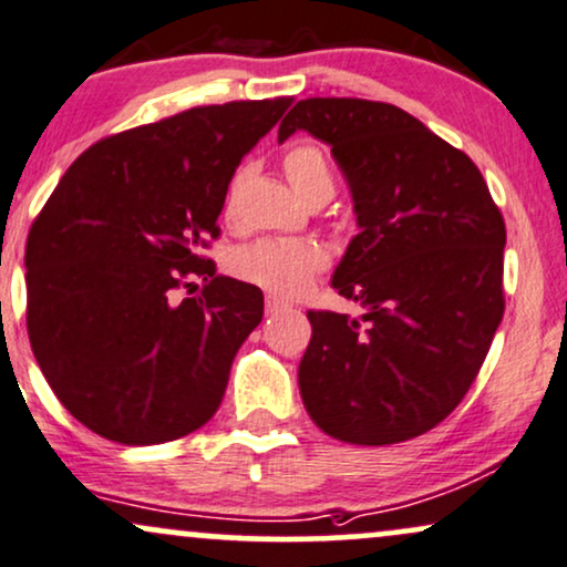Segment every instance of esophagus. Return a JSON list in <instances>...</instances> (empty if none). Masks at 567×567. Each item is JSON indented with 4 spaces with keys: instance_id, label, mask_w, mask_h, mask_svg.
I'll use <instances>...</instances> for the list:
<instances>
[{
    "instance_id": "esophagus-1",
    "label": "esophagus",
    "mask_w": 567,
    "mask_h": 567,
    "mask_svg": "<svg viewBox=\"0 0 567 567\" xmlns=\"http://www.w3.org/2000/svg\"><path fill=\"white\" fill-rule=\"evenodd\" d=\"M266 313H279V311H285L288 309V303L285 301H279V298H266Z\"/></svg>"
}]
</instances>
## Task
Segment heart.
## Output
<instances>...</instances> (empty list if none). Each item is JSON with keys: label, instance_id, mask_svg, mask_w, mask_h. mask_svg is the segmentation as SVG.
I'll use <instances>...</instances> for the list:
<instances>
[{"label": "heart", "instance_id": "1", "mask_svg": "<svg viewBox=\"0 0 567 567\" xmlns=\"http://www.w3.org/2000/svg\"><path fill=\"white\" fill-rule=\"evenodd\" d=\"M285 174L303 200L322 195L332 197L336 193V176H332L324 150L313 142H298L285 153ZM248 176L250 166L237 168V174L231 176L227 214L235 210V200ZM327 264L330 258L322 245L311 240H288V237H261V240L237 248L231 256V271L237 277L279 298L301 296L313 282V277L327 269Z\"/></svg>", "mask_w": 567, "mask_h": 567}]
</instances>
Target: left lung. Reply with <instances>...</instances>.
<instances>
[{"mask_svg": "<svg viewBox=\"0 0 567 567\" xmlns=\"http://www.w3.org/2000/svg\"><path fill=\"white\" fill-rule=\"evenodd\" d=\"M332 147L359 235L332 275L359 319L309 311L303 406L332 439L427 433L478 378L504 317V218L473 161L388 102L309 97L279 124Z\"/></svg>", "mask_w": 567, "mask_h": 567, "instance_id": "obj_1", "label": "left lung"}]
</instances>
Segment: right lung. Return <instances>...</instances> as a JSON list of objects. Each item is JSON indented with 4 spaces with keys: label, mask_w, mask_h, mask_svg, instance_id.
Here are the masks:
<instances>
[{
    "label": "right lung",
    "mask_w": 567,
    "mask_h": 567,
    "mask_svg": "<svg viewBox=\"0 0 567 567\" xmlns=\"http://www.w3.org/2000/svg\"><path fill=\"white\" fill-rule=\"evenodd\" d=\"M290 97L203 105L105 136L60 179L25 243L33 357L68 412L102 439L150 446L221 404L264 317L256 285L203 256L243 155ZM204 277L195 299L173 290Z\"/></svg>",
    "instance_id": "obj_1"
}]
</instances>
